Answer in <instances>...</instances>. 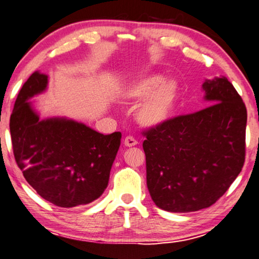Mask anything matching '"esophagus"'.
I'll use <instances>...</instances> for the list:
<instances>
[{
    "mask_svg": "<svg viewBox=\"0 0 259 259\" xmlns=\"http://www.w3.org/2000/svg\"><path fill=\"white\" fill-rule=\"evenodd\" d=\"M138 142L133 137V136H128V137L124 138V146H126V147H133V146H136Z\"/></svg>",
    "mask_w": 259,
    "mask_h": 259,
    "instance_id": "1",
    "label": "esophagus"
}]
</instances>
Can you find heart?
I'll return each instance as SVG.
<instances>
[{
	"label": "heart",
	"mask_w": 259,
	"mask_h": 259,
	"mask_svg": "<svg viewBox=\"0 0 259 259\" xmlns=\"http://www.w3.org/2000/svg\"><path fill=\"white\" fill-rule=\"evenodd\" d=\"M178 83L164 80L159 73L144 74L123 89L122 95L130 102H141L136 120L144 126H157L170 120L178 101Z\"/></svg>",
	"instance_id": "b5f03b06"
}]
</instances>
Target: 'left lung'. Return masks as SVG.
I'll return each instance as SVG.
<instances>
[{"label": "left lung", "mask_w": 259, "mask_h": 259, "mask_svg": "<svg viewBox=\"0 0 259 259\" xmlns=\"http://www.w3.org/2000/svg\"><path fill=\"white\" fill-rule=\"evenodd\" d=\"M208 106L144 131L147 188L157 207L173 213L207 208L241 172L247 109L225 77L203 83Z\"/></svg>", "instance_id": "8db88e82"}]
</instances>
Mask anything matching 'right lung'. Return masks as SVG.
<instances>
[{
  "mask_svg": "<svg viewBox=\"0 0 259 259\" xmlns=\"http://www.w3.org/2000/svg\"><path fill=\"white\" fill-rule=\"evenodd\" d=\"M48 83L49 77L36 71L18 94L10 117L16 162L41 198L65 208L86 205L109 185L121 133L103 135L65 117L40 120L28 100Z\"/></svg>",
  "mask_w": 259,
  "mask_h": 259,
  "instance_id": "add662e5",
  "label": "right lung"
}]
</instances>
